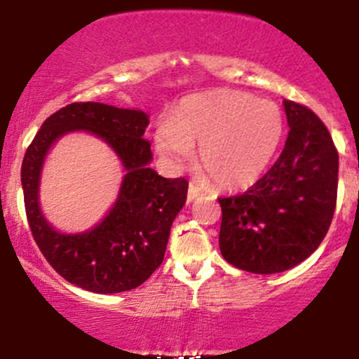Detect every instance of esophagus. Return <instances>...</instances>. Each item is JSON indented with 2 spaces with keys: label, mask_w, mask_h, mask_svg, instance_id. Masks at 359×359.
Instances as JSON below:
<instances>
[{
  "label": "esophagus",
  "mask_w": 359,
  "mask_h": 359,
  "mask_svg": "<svg viewBox=\"0 0 359 359\" xmlns=\"http://www.w3.org/2000/svg\"><path fill=\"white\" fill-rule=\"evenodd\" d=\"M201 196V189L197 187L196 184H191L189 185V191H187V199L189 201H194V199H197V197Z\"/></svg>",
  "instance_id": "1"
}]
</instances>
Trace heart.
Instances as JSON below:
<instances>
[{"instance_id": "1", "label": "heart", "mask_w": 359, "mask_h": 359, "mask_svg": "<svg viewBox=\"0 0 359 359\" xmlns=\"http://www.w3.org/2000/svg\"><path fill=\"white\" fill-rule=\"evenodd\" d=\"M283 135L278 106L240 90H212L185 100L156 128V150L174 165L192 158L217 187L240 191L265 174Z\"/></svg>"}]
</instances>
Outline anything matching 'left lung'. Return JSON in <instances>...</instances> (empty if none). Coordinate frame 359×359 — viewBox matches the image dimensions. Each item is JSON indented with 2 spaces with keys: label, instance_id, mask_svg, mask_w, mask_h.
<instances>
[{
  "label": "left lung",
  "instance_id": "left-lung-1",
  "mask_svg": "<svg viewBox=\"0 0 359 359\" xmlns=\"http://www.w3.org/2000/svg\"><path fill=\"white\" fill-rule=\"evenodd\" d=\"M288 137L278 160L246 192L219 197L221 255L251 273L285 271L327 234L337 199L339 155L319 116L283 101Z\"/></svg>",
  "mask_w": 359,
  "mask_h": 359
}]
</instances>
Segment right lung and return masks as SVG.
<instances>
[{
    "instance_id": "add662e5",
    "label": "right lung",
    "mask_w": 359,
    "mask_h": 359,
    "mask_svg": "<svg viewBox=\"0 0 359 359\" xmlns=\"http://www.w3.org/2000/svg\"><path fill=\"white\" fill-rule=\"evenodd\" d=\"M148 116L102 102H72L43 121L22 163L28 226L52 269L74 285L96 294H118L142 285L162 265L172 222L187 199L184 177L165 179L148 167ZM86 129L105 140L127 168L117 204L94 230L55 232L38 208L39 170L48 148L62 134Z\"/></svg>"
}]
</instances>
